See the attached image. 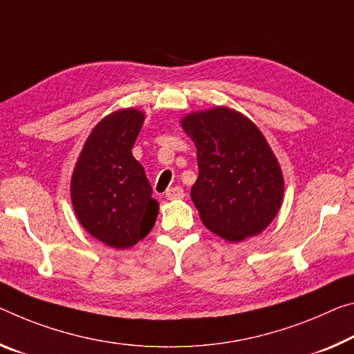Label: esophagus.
<instances>
[{
    "label": "esophagus",
    "instance_id": "obj_1",
    "mask_svg": "<svg viewBox=\"0 0 354 354\" xmlns=\"http://www.w3.org/2000/svg\"><path fill=\"white\" fill-rule=\"evenodd\" d=\"M184 195H186V192H184V189L183 187H179V186H176V187H170L165 192V197L168 198V200H179V198H184Z\"/></svg>",
    "mask_w": 354,
    "mask_h": 354
}]
</instances>
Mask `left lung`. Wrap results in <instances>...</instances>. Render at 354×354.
<instances>
[{
	"label": "left lung",
	"instance_id": "8db88e82",
	"mask_svg": "<svg viewBox=\"0 0 354 354\" xmlns=\"http://www.w3.org/2000/svg\"><path fill=\"white\" fill-rule=\"evenodd\" d=\"M183 127L197 147L190 197L205 227L232 243L263 232L283 197L282 171L263 133L225 106L189 115Z\"/></svg>",
	"mask_w": 354,
	"mask_h": 354
}]
</instances>
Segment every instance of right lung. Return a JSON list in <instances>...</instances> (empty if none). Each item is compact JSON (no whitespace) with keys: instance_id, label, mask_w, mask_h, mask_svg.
Segmentation results:
<instances>
[{"instance_id":"obj_1","label":"right lung","mask_w":354,"mask_h":354,"mask_svg":"<svg viewBox=\"0 0 354 354\" xmlns=\"http://www.w3.org/2000/svg\"><path fill=\"white\" fill-rule=\"evenodd\" d=\"M143 120L133 109L106 116L89 133L72 175L78 221L115 249L131 248L147 236L159 212L143 167L132 156Z\"/></svg>"}]
</instances>
